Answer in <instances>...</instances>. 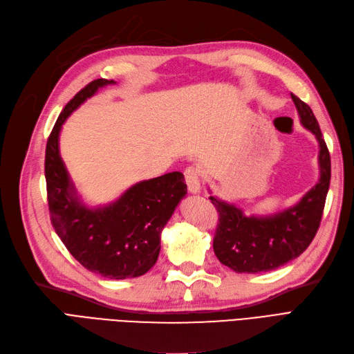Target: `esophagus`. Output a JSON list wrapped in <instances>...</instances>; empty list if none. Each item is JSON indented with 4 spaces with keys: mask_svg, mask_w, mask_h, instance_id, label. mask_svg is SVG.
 Returning <instances> with one entry per match:
<instances>
[{
    "mask_svg": "<svg viewBox=\"0 0 354 354\" xmlns=\"http://www.w3.org/2000/svg\"><path fill=\"white\" fill-rule=\"evenodd\" d=\"M185 180L189 187V192L192 193H199L201 192V173L198 168L187 167L185 169Z\"/></svg>",
    "mask_w": 354,
    "mask_h": 354,
    "instance_id": "esophagus-1",
    "label": "esophagus"
}]
</instances>
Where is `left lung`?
<instances>
[{
  "label": "left lung",
  "mask_w": 354,
  "mask_h": 354,
  "mask_svg": "<svg viewBox=\"0 0 354 354\" xmlns=\"http://www.w3.org/2000/svg\"><path fill=\"white\" fill-rule=\"evenodd\" d=\"M291 100L300 123L319 143V181L295 206L265 216H248L237 206L209 196L219 215L214 252L219 262L239 274L272 271L296 259L308 249L321 224L331 180V156L310 106L293 93Z\"/></svg>",
  "instance_id": "8db88e82"
}]
</instances>
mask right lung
Instances as JSON below:
<instances>
[{
  "label": "right lung",
  "mask_w": 354,
  "mask_h": 354,
  "mask_svg": "<svg viewBox=\"0 0 354 354\" xmlns=\"http://www.w3.org/2000/svg\"><path fill=\"white\" fill-rule=\"evenodd\" d=\"M114 83L96 79L64 106L46 142L45 178L53 227L73 258L91 272L124 279L140 277L155 265L161 231L186 196L187 186L185 176L174 171L136 183L109 205H83L59 156L61 126L100 88Z\"/></svg>",
  "instance_id": "obj_1"
}]
</instances>
